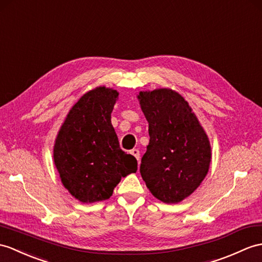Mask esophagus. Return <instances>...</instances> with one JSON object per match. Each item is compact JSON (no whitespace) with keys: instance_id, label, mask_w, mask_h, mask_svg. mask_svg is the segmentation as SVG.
Returning <instances> with one entry per match:
<instances>
[{"instance_id":"1","label":"esophagus","mask_w":262,"mask_h":262,"mask_svg":"<svg viewBox=\"0 0 262 262\" xmlns=\"http://www.w3.org/2000/svg\"><path fill=\"white\" fill-rule=\"evenodd\" d=\"M130 154L136 157V160L139 162V150L138 149H132Z\"/></svg>"}]
</instances>
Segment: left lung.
<instances>
[{"mask_svg":"<svg viewBox=\"0 0 262 262\" xmlns=\"http://www.w3.org/2000/svg\"><path fill=\"white\" fill-rule=\"evenodd\" d=\"M138 99L149 134L139 172L156 199L164 203L181 202L208 174L209 138L187 101L175 91H141Z\"/></svg>","mask_w":262,"mask_h":262,"instance_id":"1","label":"left lung"}]
</instances>
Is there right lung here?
<instances>
[{"instance_id":"obj_1","label":"right lung","mask_w":262,"mask_h":262,"mask_svg":"<svg viewBox=\"0 0 262 262\" xmlns=\"http://www.w3.org/2000/svg\"><path fill=\"white\" fill-rule=\"evenodd\" d=\"M118 93L98 87L71 108L56 139L53 159L62 184L83 203L107 200L121 178L137 171V160L119 147L112 125Z\"/></svg>"}]
</instances>
